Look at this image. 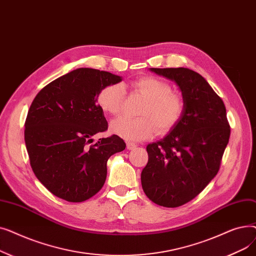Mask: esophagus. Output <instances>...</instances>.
Returning <instances> with one entry per match:
<instances>
[{
	"label": "esophagus",
	"mask_w": 256,
	"mask_h": 256,
	"mask_svg": "<svg viewBox=\"0 0 256 256\" xmlns=\"http://www.w3.org/2000/svg\"><path fill=\"white\" fill-rule=\"evenodd\" d=\"M136 147H137V145H136L135 143H132V142H128V143H126V148L130 150H135Z\"/></svg>",
	"instance_id": "obj_1"
}]
</instances>
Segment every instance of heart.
<instances>
[{"label":"heart","mask_w":256,"mask_h":256,"mask_svg":"<svg viewBox=\"0 0 256 256\" xmlns=\"http://www.w3.org/2000/svg\"><path fill=\"white\" fill-rule=\"evenodd\" d=\"M132 87L146 100L139 111L140 118L120 117L113 120L110 130L126 141H143L154 134H166L176 126L184 114V104L180 94L170 91V85L154 76H143ZM100 109L110 115L122 110L124 87L111 84L104 87L98 96Z\"/></svg>","instance_id":"obj_1"}]
</instances>
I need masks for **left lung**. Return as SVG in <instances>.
<instances>
[{"label":"left lung","instance_id":"8db88e82","mask_svg":"<svg viewBox=\"0 0 256 256\" xmlns=\"http://www.w3.org/2000/svg\"><path fill=\"white\" fill-rule=\"evenodd\" d=\"M150 70L178 86L184 110L163 139L147 145L148 162L141 172V184L154 204L178 208L216 176L230 128L223 100L202 76L184 67Z\"/></svg>","mask_w":256,"mask_h":256}]
</instances>
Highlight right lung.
Masks as SVG:
<instances>
[{
    "mask_svg": "<svg viewBox=\"0 0 256 256\" xmlns=\"http://www.w3.org/2000/svg\"><path fill=\"white\" fill-rule=\"evenodd\" d=\"M121 80L108 72L78 68L35 96L24 124L26 147L36 178L55 196L82 202L96 195L106 182L108 160L124 150L116 135L88 146L108 128L100 91Z\"/></svg>",
    "mask_w": 256,
    "mask_h": 256,
    "instance_id": "obj_1",
    "label": "right lung"
}]
</instances>
